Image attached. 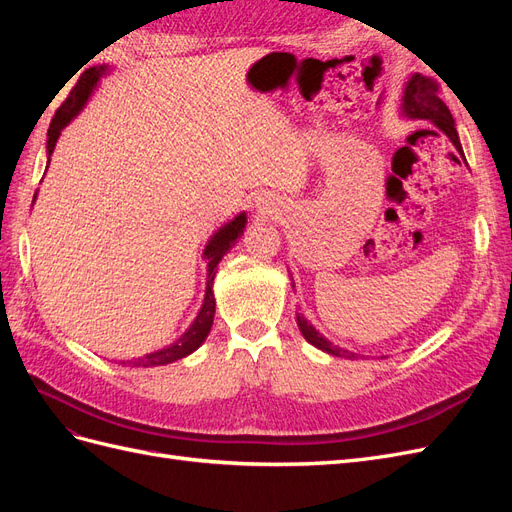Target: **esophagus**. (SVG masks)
<instances>
[{"label": "esophagus", "instance_id": "1", "mask_svg": "<svg viewBox=\"0 0 512 512\" xmlns=\"http://www.w3.org/2000/svg\"><path fill=\"white\" fill-rule=\"evenodd\" d=\"M265 204L268 205L267 208L264 207ZM262 209H269V203H267V200H262Z\"/></svg>", "mask_w": 512, "mask_h": 512}]
</instances>
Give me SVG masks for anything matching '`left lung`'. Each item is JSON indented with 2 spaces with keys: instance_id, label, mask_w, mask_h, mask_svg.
Segmentation results:
<instances>
[{
  "instance_id": "1",
  "label": "left lung",
  "mask_w": 512,
  "mask_h": 512,
  "mask_svg": "<svg viewBox=\"0 0 512 512\" xmlns=\"http://www.w3.org/2000/svg\"><path fill=\"white\" fill-rule=\"evenodd\" d=\"M401 113H404L408 119H425V121H431L433 126H438L448 138H451V143L459 151V156L463 158V149H461L459 136L455 130V119H453L451 111H448V106L438 98L436 81L429 79V76H423V74H412L410 81L406 83L404 98H401ZM297 324L307 342L316 346L318 350L329 352L333 356H346V359H359L354 352L333 346L329 339L322 337L301 314H297Z\"/></svg>"
}]
</instances>
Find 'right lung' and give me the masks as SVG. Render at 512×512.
Instances as JSON below:
<instances>
[{"instance_id": "1", "label": "right lung", "mask_w": 512, "mask_h": 512, "mask_svg": "<svg viewBox=\"0 0 512 512\" xmlns=\"http://www.w3.org/2000/svg\"><path fill=\"white\" fill-rule=\"evenodd\" d=\"M106 72V66H94L89 68L81 74L79 83H76L70 91V96L64 100L57 108V113L51 121L49 126V138H46V153H49V162H51V153L57 145V138L64 130L68 123L83 111V106L87 104L89 96L94 94V87L98 85L100 76ZM247 224L245 213H239L235 220H230L228 224H224L215 235L209 239L207 247H205V258H207V290H205V301L203 307H200V312L196 316V320L192 322V327L185 331L175 344H170L158 352H151L141 356V359H134L130 361L134 367H158V365H166V363H175L183 356L192 354L200 344L205 342L209 331H211V324H213V316H215V297H213V280H215V269H218L220 260L232 250V245L237 243V239L243 235V228ZM126 365V361H123Z\"/></svg>"}]
</instances>
